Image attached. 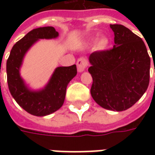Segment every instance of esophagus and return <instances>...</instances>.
<instances>
[{"mask_svg":"<svg viewBox=\"0 0 155 155\" xmlns=\"http://www.w3.org/2000/svg\"><path fill=\"white\" fill-rule=\"evenodd\" d=\"M76 64H77L78 71L79 72H83L86 69V67H87L88 61L85 58H80V59H78Z\"/></svg>","mask_w":155,"mask_h":155,"instance_id":"34e87169","label":"esophagus"}]
</instances>
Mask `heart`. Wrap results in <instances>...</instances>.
I'll return each instance as SVG.
<instances>
[{"mask_svg":"<svg viewBox=\"0 0 155 155\" xmlns=\"http://www.w3.org/2000/svg\"><path fill=\"white\" fill-rule=\"evenodd\" d=\"M108 44H109V40H108L107 37H102V38L100 39L96 42L95 47L99 51H103V50H104L105 48L107 47Z\"/></svg>","mask_w":155,"mask_h":155,"instance_id":"1","label":"heart"}]
</instances>
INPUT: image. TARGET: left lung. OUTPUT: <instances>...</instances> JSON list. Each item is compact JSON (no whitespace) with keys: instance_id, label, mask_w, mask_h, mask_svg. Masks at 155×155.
<instances>
[{"instance_id":"obj_1","label":"left lung","mask_w":155,"mask_h":155,"mask_svg":"<svg viewBox=\"0 0 155 155\" xmlns=\"http://www.w3.org/2000/svg\"><path fill=\"white\" fill-rule=\"evenodd\" d=\"M114 45L91 54V94L104 109L123 111L142 97L150 83V58L142 39L122 25H110ZM155 72V71H154Z\"/></svg>"}]
</instances>
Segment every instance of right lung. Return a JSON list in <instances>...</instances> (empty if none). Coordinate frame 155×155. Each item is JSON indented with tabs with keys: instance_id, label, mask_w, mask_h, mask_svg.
Instances as JSON below:
<instances>
[{
	"instance_id": "right-lung-1",
	"label": "right lung",
	"mask_w": 155,
	"mask_h": 155,
	"mask_svg": "<svg viewBox=\"0 0 155 155\" xmlns=\"http://www.w3.org/2000/svg\"><path fill=\"white\" fill-rule=\"evenodd\" d=\"M58 33L52 26L32 30L12 47L6 61L9 91L17 104L29 114L45 116L63 105L69 82L77 74L76 65L60 66L54 70L48 84L40 91H31L21 77L20 68L25 53L40 39H54Z\"/></svg>"
}]
</instances>
